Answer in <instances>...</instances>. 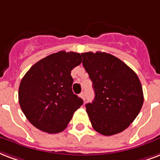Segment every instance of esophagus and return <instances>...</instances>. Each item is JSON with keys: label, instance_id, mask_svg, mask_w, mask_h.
Masks as SVG:
<instances>
[{"label": "esophagus", "instance_id": "34e87169", "mask_svg": "<svg viewBox=\"0 0 160 160\" xmlns=\"http://www.w3.org/2000/svg\"><path fill=\"white\" fill-rule=\"evenodd\" d=\"M80 96V97H81V98H82V99L84 100V101H85V92H81Z\"/></svg>", "mask_w": 160, "mask_h": 160}]
</instances>
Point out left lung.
Here are the masks:
<instances>
[{"mask_svg": "<svg viewBox=\"0 0 160 160\" xmlns=\"http://www.w3.org/2000/svg\"><path fill=\"white\" fill-rule=\"evenodd\" d=\"M92 81L95 99L85 105L93 128L105 136L119 133L137 118L143 93L137 74L110 53H81Z\"/></svg>", "mask_w": 160, "mask_h": 160, "instance_id": "8db88e82", "label": "left lung"}]
</instances>
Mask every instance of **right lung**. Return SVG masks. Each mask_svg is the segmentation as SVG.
<instances>
[{"label": "right lung", "mask_w": 160, "mask_h": 160, "mask_svg": "<svg viewBox=\"0 0 160 160\" xmlns=\"http://www.w3.org/2000/svg\"><path fill=\"white\" fill-rule=\"evenodd\" d=\"M82 62L81 54L59 51L37 62L21 80V109L35 128L48 133L66 128L83 100L72 91L70 73Z\"/></svg>", "instance_id": "add662e5"}]
</instances>
